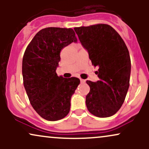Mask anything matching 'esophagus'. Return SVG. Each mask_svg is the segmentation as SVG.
<instances>
[{
    "instance_id": "1",
    "label": "esophagus",
    "mask_w": 149,
    "mask_h": 149,
    "mask_svg": "<svg viewBox=\"0 0 149 149\" xmlns=\"http://www.w3.org/2000/svg\"><path fill=\"white\" fill-rule=\"evenodd\" d=\"M80 83H85V80L82 79V78H80Z\"/></svg>"
}]
</instances>
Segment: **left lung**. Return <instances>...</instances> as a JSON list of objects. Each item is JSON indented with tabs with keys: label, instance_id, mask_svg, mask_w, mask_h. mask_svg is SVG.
<instances>
[{
	"label": "left lung",
	"instance_id": "left-lung-1",
	"mask_svg": "<svg viewBox=\"0 0 149 149\" xmlns=\"http://www.w3.org/2000/svg\"><path fill=\"white\" fill-rule=\"evenodd\" d=\"M82 45L88 50L98 81L87 80L88 111L99 118L110 117L120 109L130 86L131 61L125 43L110 25L98 24L74 28Z\"/></svg>",
	"mask_w": 149,
	"mask_h": 149
}]
</instances>
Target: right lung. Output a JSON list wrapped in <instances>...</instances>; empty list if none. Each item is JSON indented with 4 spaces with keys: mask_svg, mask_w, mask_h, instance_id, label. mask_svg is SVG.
Segmentation results:
<instances>
[{
    "mask_svg": "<svg viewBox=\"0 0 149 149\" xmlns=\"http://www.w3.org/2000/svg\"><path fill=\"white\" fill-rule=\"evenodd\" d=\"M73 42L77 38L72 29L48 27L36 34L24 54V86L34 110L47 120L68 115L71 96L80 84L79 78H65L56 73L61 50Z\"/></svg>",
    "mask_w": 149,
    "mask_h": 149,
    "instance_id": "right-lung-1",
    "label": "right lung"
}]
</instances>
